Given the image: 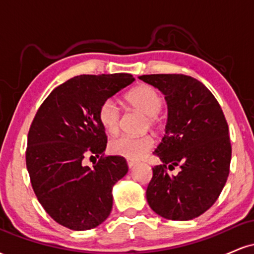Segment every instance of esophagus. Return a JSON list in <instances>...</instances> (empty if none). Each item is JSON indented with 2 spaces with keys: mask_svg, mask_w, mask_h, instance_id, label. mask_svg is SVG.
I'll return each mask as SVG.
<instances>
[{
  "mask_svg": "<svg viewBox=\"0 0 254 254\" xmlns=\"http://www.w3.org/2000/svg\"><path fill=\"white\" fill-rule=\"evenodd\" d=\"M135 165H136V161H133V160H127V167L132 168Z\"/></svg>",
  "mask_w": 254,
  "mask_h": 254,
  "instance_id": "34e87169",
  "label": "esophagus"
}]
</instances>
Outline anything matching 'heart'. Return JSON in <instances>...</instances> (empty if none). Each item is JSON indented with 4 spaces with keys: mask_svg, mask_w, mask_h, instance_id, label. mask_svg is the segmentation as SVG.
Instances as JSON below:
<instances>
[{
    "mask_svg": "<svg viewBox=\"0 0 254 254\" xmlns=\"http://www.w3.org/2000/svg\"><path fill=\"white\" fill-rule=\"evenodd\" d=\"M127 100L133 109L141 111L147 116V127H156L159 123V113L164 106V99L156 89L147 84H142L131 90L127 95ZM98 118L107 133L117 132L121 124V110L115 99H106L100 104ZM153 145L154 138L151 135H119L111 139L109 149L115 155L127 159H139L149 151Z\"/></svg>",
    "mask_w": 254,
    "mask_h": 254,
    "instance_id": "b5f03b06",
    "label": "heart"
}]
</instances>
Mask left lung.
<instances>
[{
	"label": "left lung",
	"instance_id": "8db88e82",
	"mask_svg": "<svg viewBox=\"0 0 254 254\" xmlns=\"http://www.w3.org/2000/svg\"><path fill=\"white\" fill-rule=\"evenodd\" d=\"M139 80L164 93L168 107L166 133L154 154L148 204L173 221L198 217L216 202L229 174L232 145L220 104L202 82L183 74L142 75ZM178 165L181 171L171 175Z\"/></svg>",
	"mask_w": 254,
	"mask_h": 254
}]
</instances>
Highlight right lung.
<instances>
[{
    "instance_id": "obj_1",
    "label": "right lung",
    "mask_w": 254,
    "mask_h": 254,
    "mask_svg": "<svg viewBox=\"0 0 254 254\" xmlns=\"http://www.w3.org/2000/svg\"><path fill=\"white\" fill-rule=\"evenodd\" d=\"M133 81L130 74L75 76L52 90L37 111L26 166L44 210L66 228L92 229L109 217L112 188L127 173V164L123 156H104L107 136L98 110ZM86 155L101 159L88 168L82 164Z\"/></svg>"
}]
</instances>
